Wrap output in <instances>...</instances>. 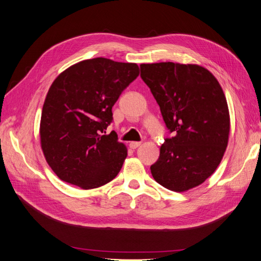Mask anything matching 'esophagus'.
I'll list each match as a JSON object with an SVG mask.
<instances>
[{"label":"esophagus","mask_w":261,"mask_h":261,"mask_svg":"<svg viewBox=\"0 0 261 261\" xmlns=\"http://www.w3.org/2000/svg\"><path fill=\"white\" fill-rule=\"evenodd\" d=\"M130 148L131 149H137L138 147H140L141 145V142H138V141H132V142H130Z\"/></svg>","instance_id":"obj_1"}]
</instances>
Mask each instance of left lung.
Here are the masks:
<instances>
[{
    "label": "left lung",
    "instance_id": "1",
    "mask_svg": "<svg viewBox=\"0 0 261 261\" xmlns=\"http://www.w3.org/2000/svg\"><path fill=\"white\" fill-rule=\"evenodd\" d=\"M140 69L167 128L174 133L150 167L152 177L171 191L192 189L216 171L225 154L230 131L225 93L201 65L142 63Z\"/></svg>",
    "mask_w": 261,
    "mask_h": 261
}]
</instances>
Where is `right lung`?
Instances as JSON below:
<instances>
[{"instance_id":"right-lung-1","label":"right lung","mask_w":261,"mask_h":261,"mask_svg":"<svg viewBox=\"0 0 261 261\" xmlns=\"http://www.w3.org/2000/svg\"><path fill=\"white\" fill-rule=\"evenodd\" d=\"M136 63L95 58L71 65L51 84L42 109L41 148L65 182L94 189L117 177L128 155L117 133H106L112 107L136 80Z\"/></svg>"}]
</instances>
